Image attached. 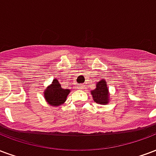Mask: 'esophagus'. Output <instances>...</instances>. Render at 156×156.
I'll return each instance as SVG.
<instances>
[{
  "instance_id": "esophagus-1",
  "label": "esophagus",
  "mask_w": 156,
  "mask_h": 156,
  "mask_svg": "<svg viewBox=\"0 0 156 156\" xmlns=\"http://www.w3.org/2000/svg\"><path fill=\"white\" fill-rule=\"evenodd\" d=\"M78 87H79L80 89H82V88L83 87V85H79V86H78Z\"/></svg>"
}]
</instances>
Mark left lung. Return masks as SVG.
Masks as SVG:
<instances>
[{
  "instance_id": "8db88e82",
  "label": "left lung",
  "mask_w": 156,
  "mask_h": 156,
  "mask_svg": "<svg viewBox=\"0 0 156 156\" xmlns=\"http://www.w3.org/2000/svg\"><path fill=\"white\" fill-rule=\"evenodd\" d=\"M91 93L93 95V100L97 103L100 104H107L108 101V88L107 86V82H105L104 79H101L97 84L96 89L91 91Z\"/></svg>"
}]
</instances>
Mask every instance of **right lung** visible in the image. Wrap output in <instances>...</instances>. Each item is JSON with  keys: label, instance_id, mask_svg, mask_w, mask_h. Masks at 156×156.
<instances>
[{"label": "right lung", "instance_id": "obj_1", "mask_svg": "<svg viewBox=\"0 0 156 156\" xmlns=\"http://www.w3.org/2000/svg\"><path fill=\"white\" fill-rule=\"evenodd\" d=\"M70 90L63 89L57 79H55L52 84L44 91V97L47 102L52 106H59L66 101L67 96Z\"/></svg>", "mask_w": 156, "mask_h": 156}]
</instances>
